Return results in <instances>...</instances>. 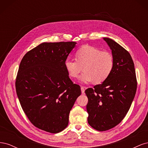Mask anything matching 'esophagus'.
<instances>
[{
	"label": "esophagus",
	"instance_id": "34e87169",
	"mask_svg": "<svg viewBox=\"0 0 148 148\" xmlns=\"http://www.w3.org/2000/svg\"><path fill=\"white\" fill-rule=\"evenodd\" d=\"M81 90H82V94H84V87H83V86H82L81 87Z\"/></svg>",
	"mask_w": 148,
	"mask_h": 148
}]
</instances>
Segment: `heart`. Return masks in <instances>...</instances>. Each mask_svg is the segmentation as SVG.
<instances>
[{"mask_svg":"<svg viewBox=\"0 0 148 148\" xmlns=\"http://www.w3.org/2000/svg\"><path fill=\"white\" fill-rule=\"evenodd\" d=\"M75 56L76 59H66L65 67L69 75L73 78L79 77L83 67L84 72L80 77L83 83L104 82L114 69V58L110 52L102 51L97 47L86 45L79 48Z\"/></svg>","mask_w":148,"mask_h":148,"instance_id":"b5f03b06","label":"heart"}]
</instances>
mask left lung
<instances>
[{
	"label": "left lung",
	"mask_w": 148,
	"mask_h": 148,
	"mask_svg": "<svg viewBox=\"0 0 148 148\" xmlns=\"http://www.w3.org/2000/svg\"><path fill=\"white\" fill-rule=\"evenodd\" d=\"M112 50L114 66L109 77L100 84L86 89L89 125L97 131L108 130L120 123L135 97L137 81L130 53L114 40L104 38Z\"/></svg>",
	"instance_id": "left-lung-1"
}]
</instances>
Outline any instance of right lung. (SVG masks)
<instances>
[{
    "instance_id": "obj_1",
    "label": "right lung",
    "mask_w": 148,
    "mask_h": 148,
    "mask_svg": "<svg viewBox=\"0 0 148 148\" xmlns=\"http://www.w3.org/2000/svg\"><path fill=\"white\" fill-rule=\"evenodd\" d=\"M76 44L43 42L26 53L20 62L15 81L16 95L29 120L42 130L51 133L64 130L82 93L65 67Z\"/></svg>"
}]
</instances>
